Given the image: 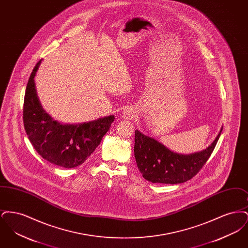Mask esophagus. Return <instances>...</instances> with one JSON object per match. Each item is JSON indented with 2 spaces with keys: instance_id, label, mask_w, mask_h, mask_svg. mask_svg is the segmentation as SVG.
I'll return each instance as SVG.
<instances>
[{
  "instance_id": "34e87169",
  "label": "esophagus",
  "mask_w": 248,
  "mask_h": 248,
  "mask_svg": "<svg viewBox=\"0 0 248 248\" xmlns=\"http://www.w3.org/2000/svg\"><path fill=\"white\" fill-rule=\"evenodd\" d=\"M136 114H137V111L132 107H127V108H124V110L122 112V118L131 120L136 116Z\"/></svg>"
}]
</instances>
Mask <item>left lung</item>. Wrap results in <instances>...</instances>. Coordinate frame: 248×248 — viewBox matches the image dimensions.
Here are the masks:
<instances>
[{
    "instance_id": "left-lung-1",
    "label": "left lung",
    "mask_w": 248,
    "mask_h": 248,
    "mask_svg": "<svg viewBox=\"0 0 248 248\" xmlns=\"http://www.w3.org/2000/svg\"><path fill=\"white\" fill-rule=\"evenodd\" d=\"M222 128L206 149L189 154L173 152L163 143L136 130L134 154L142 176L153 183L178 184L188 181L210 157Z\"/></svg>"
}]
</instances>
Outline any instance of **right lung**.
I'll return each mask as SVG.
<instances>
[{
    "label": "right lung",
    "mask_w": 248,
    "mask_h": 248,
    "mask_svg": "<svg viewBox=\"0 0 248 248\" xmlns=\"http://www.w3.org/2000/svg\"><path fill=\"white\" fill-rule=\"evenodd\" d=\"M36 64L26 87L24 97V127L36 152L53 165L73 168L83 164L94 153L109 129L114 115L80 124H62L43 108L36 91Z\"/></svg>",
    "instance_id": "add662e5"
}]
</instances>
